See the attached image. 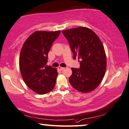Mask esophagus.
<instances>
[{
	"label": "esophagus",
	"mask_w": 129,
	"mask_h": 129,
	"mask_svg": "<svg viewBox=\"0 0 129 129\" xmlns=\"http://www.w3.org/2000/svg\"><path fill=\"white\" fill-rule=\"evenodd\" d=\"M58 69L60 70V71H63V70L64 69V68L61 67V66H59V67H58Z\"/></svg>",
	"instance_id": "1"
}]
</instances>
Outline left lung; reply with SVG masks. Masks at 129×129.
I'll return each instance as SVG.
<instances>
[{
	"mask_svg": "<svg viewBox=\"0 0 129 129\" xmlns=\"http://www.w3.org/2000/svg\"><path fill=\"white\" fill-rule=\"evenodd\" d=\"M69 41L74 58L80 60V68H72L70 84L82 93H88L101 84L105 74L106 57L98 36L90 28L79 27L62 31Z\"/></svg>",
	"mask_w": 129,
	"mask_h": 129,
	"instance_id": "8db88e82",
	"label": "left lung"
}]
</instances>
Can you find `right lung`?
Returning a JSON list of instances; mask_svg holds the SVG:
<instances>
[{
    "instance_id": "add662e5",
    "label": "right lung",
    "mask_w": 129,
    "mask_h": 129,
    "mask_svg": "<svg viewBox=\"0 0 129 129\" xmlns=\"http://www.w3.org/2000/svg\"><path fill=\"white\" fill-rule=\"evenodd\" d=\"M60 32L36 31L26 39L21 50L19 66L24 81L39 94L49 93L55 87L58 72L47 63L49 51Z\"/></svg>"
}]
</instances>
